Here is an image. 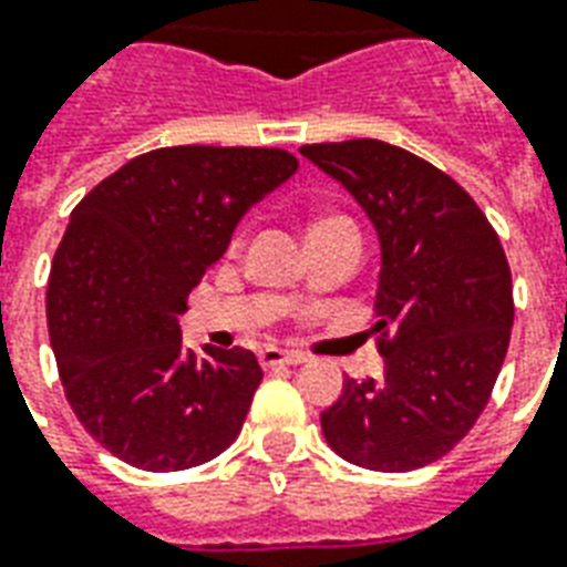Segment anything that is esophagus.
<instances>
[{
	"label": "esophagus",
	"mask_w": 567,
	"mask_h": 567,
	"mask_svg": "<svg viewBox=\"0 0 567 567\" xmlns=\"http://www.w3.org/2000/svg\"><path fill=\"white\" fill-rule=\"evenodd\" d=\"M306 354H300V351H282V348H264L261 351V367H300V363H306Z\"/></svg>",
	"instance_id": "1"
}]
</instances>
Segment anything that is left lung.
I'll return each mask as SVG.
<instances>
[{
	"label": "left lung",
	"mask_w": 567,
	"mask_h": 567,
	"mask_svg": "<svg viewBox=\"0 0 567 567\" xmlns=\"http://www.w3.org/2000/svg\"><path fill=\"white\" fill-rule=\"evenodd\" d=\"M300 153L358 200L381 249L372 333L384 375L346 379L321 412L327 444L372 472L435 463L484 412L505 360V249L472 195L409 150L360 137Z\"/></svg>",
	"instance_id": "left-lung-1"
}]
</instances>
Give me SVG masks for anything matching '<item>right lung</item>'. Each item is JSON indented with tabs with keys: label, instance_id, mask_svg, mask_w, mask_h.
<instances>
[{
	"label": "right lung",
	"instance_id": "add662e5",
	"mask_svg": "<svg viewBox=\"0 0 567 567\" xmlns=\"http://www.w3.org/2000/svg\"><path fill=\"white\" fill-rule=\"evenodd\" d=\"M297 171L264 146H165L74 207L48 285L62 388L95 442L144 472L219 456L264 372L246 348L183 346L177 318L246 209Z\"/></svg>",
	"mask_w": 567,
	"mask_h": 567
}]
</instances>
